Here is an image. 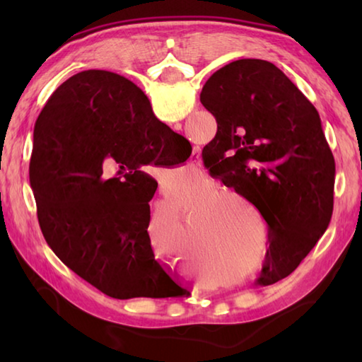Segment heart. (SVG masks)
I'll list each match as a JSON object with an SVG mask.
<instances>
[{
  "label": "heart",
  "instance_id": "1",
  "mask_svg": "<svg viewBox=\"0 0 362 362\" xmlns=\"http://www.w3.org/2000/svg\"><path fill=\"white\" fill-rule=\"evenodd\" d=\"M226 197H228L230 201H232V202H236V204L243 205L244 209H250V206H252V204H250L249 199L245 197L244 194L238 193V191H235V189H230V191H227V193H226Z\"/></svg>",
  "mask_w": 362,
  "mask_h": 362
}]
</instances>
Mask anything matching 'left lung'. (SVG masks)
I'll return each instance as SVG.
<instances>
[{
  "label": "left lung",
  "instance_id": "left-lung-1",
  "mask_svg": "<svg viewBox=\"0 0 362 362\" xmlns=\"http://www.w3.org/2000/svg\"><path fill=\"white\" fill-rule=\"evenodd\" d=\"M201 103L218 122L202 160L269 226L259 283L291 274L332 221L336 166L320 117L280 68L240 59L213 73Z\"/></svg>",
  "mask_w": 362,
  "mask_h": 362
}]
</instances>
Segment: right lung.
I'll use <instances>...</instances> for the list:
<instances>
[{"label":"right lung","mask_w":362,"mask_h":362,"mask_svg":"<svg viewBox=\"0 0 362 362\" xmlns=\"http://www.w3.org/2000/svg\"><path fill=\"white\" fill-rule=\"evenodd\" d=\"M189 153V141L157 119L134 82L104 70L71 76L34 127L29 179L46 243L113 298L188 294L153 255L148 227L157 182L140 168L174 166ZM110 163L120 171L105 177L102 165Z\"/></svg>","instance_id":"right-lung-1"}]
</instances>
